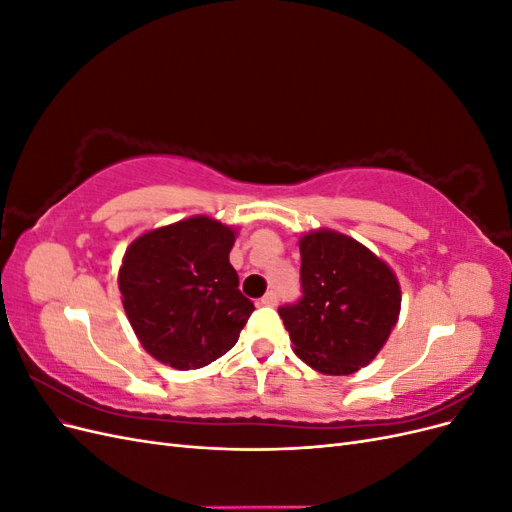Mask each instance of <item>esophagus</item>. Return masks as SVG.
Instances as JSON below:
<instances>
[{"label": "esophagus", "mask_w": 512, "mask_h": 512, "mask_svg": "<svg viewBox=\"0 0 512 512\" xmlns=\"http://www.w3.org/2000/svg\"><path fill=\"white\" fill-rule=\"evenodd\" d=\"M260 303H262V305H277V292H275V290H269V292L265 294V297L260 299Z\"/></svg>", "instance_id": "34e87169"}]
</instances>
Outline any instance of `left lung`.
I'll list each match as a JSON object with an SVG mask.
<instances>
[{"label":"left lung","instance_id":"left-lung-1","mask_svg":"<svg viewBox=\"0 0 512 512\" xmlns=\"http://www.w3.org/2000/svg\"><path fill=\"white\" fill-rule=\"evenodd\" d=\"M303 299L280 307L292 350L327 376L369 365L395 329L401 286L393 269L356 239L331 228L299 239Z\"/></svg>","mask_w":512,"mask_h":512}]
</instances>
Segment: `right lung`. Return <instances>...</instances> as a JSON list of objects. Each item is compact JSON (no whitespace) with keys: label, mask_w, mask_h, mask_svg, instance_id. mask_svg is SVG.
I'll list each match as a JSON object with an SVG mask.
<instances>
[{"label":"right lung","mask_w":512,"mask_h":512,"mask_svg":"<svg viewBox=\"0 0 512 512\" xmlns=\"http://www.w3.org/2000/svg\"><path fill=\"white\" fill-rule=\"evenodd\" d=\"M237 228L194 215L136 237L119 267V292L141 346L175 369H198L237 344L254 312L228 254Z\"/></svg>","instance_id":"right-lung-1"}]
</instances>
